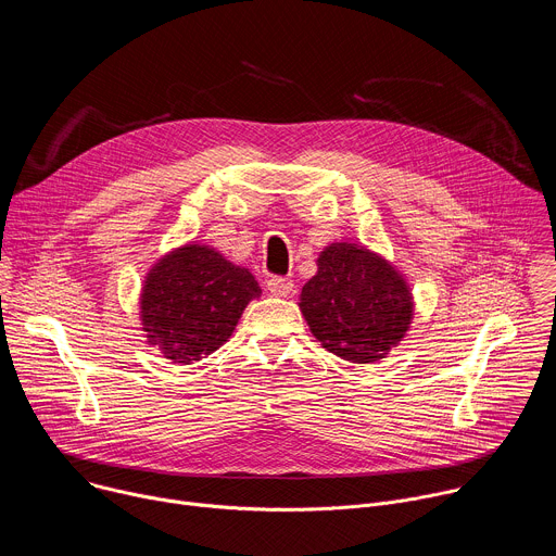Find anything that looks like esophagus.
I'll return each instance as SVG.
<instances>
[{
  "mask_svg": "<svg viewBox=\"0 0 556 556\" xmlns=\"http://www.w3.org/2000/svg\"><path fill=\"white\" fill-rule=\"evenodd\" d=\"M266 288H268V292H273L277 296H286V294H290L294 290V283L290 279H286V277H270L266 281Z\"/></svg>",
  "mask_w": 556,
  "mask_h": 556,
  "instance_id": "esophagus-1",
  "label": "esophagus"
}]
</instances>
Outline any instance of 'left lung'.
<instances>
[{"instance_id":"left-lung-1","label":"left lung","mask_w":556,"mask_h":556,"mask_svg":"<svg viewBox=\"0 0 556 556\" xmlns=\"http://www.w3.org/2000/svg\"><path fill=\"white\" fill-rule=\"evenodd\" d=\"M301 290V312L321 345L352 363H371L399 345L412 324V292L384 260L356 244H332Z\"/></svg>"}]
</instances>
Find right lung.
I'll return each instance as SVG.
<instances>
[{
  "label": "right lung",
  "instance_id": "right-lung-1",
  "mask_svg": "<svg viewBox=\"0 0 556 556\" xmlns=\"http://www.w3.org/2000/svg\"><path fill=\"white\" fill-rule=\"evenodd\" d=\"M260 294L249 268L189 244L151 268L140 299L142 330L165 358L189 365L224 345L249 301Z\"/></svg>",
  "mask_w": 556,
  "mask_h": 556
}]
</instances>
